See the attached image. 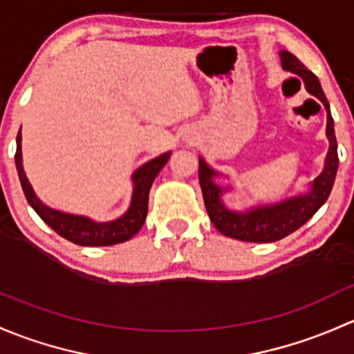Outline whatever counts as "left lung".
<instances>
[{"instance_id":"8db88e82","label":"left lung","mask_w":354,"mask_h":354,"mask_svg":"<svg viewBox=\"0 0 354 354\" xmlns=\"http://www.w3.org/2000/svg\"><path fill=\"white\" fill-rule=\"evenodd\" d=\"M279 57H281L283 69L300 76L307 92L319 98L326 107V136L329 140V150H327L322 172L308 184V191L305 194L291 196V198L283 199L279 203L261 204V206L247 207L242 211L230 209L223 203V194L232 191V185H225V187L218 185L214 178L223 176L211 169L206 160L199 156V184H201L204 206L209 214V220L223 235L232 236L235 240H242V242H276V240L285 239L286 235L307 223L329 198L334 180H336L337 167H339L334 121L333 115H330L329 102L324 95L319 78L288 50H281Z\"/></svg>"}]
</instances>
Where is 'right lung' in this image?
<instances>
[{
  "label": "right lung",
  "mask_w": 354,
  "mask_h": 354,
  "mask_svg": "<svg viewBox=\"0 0 354 354\" xmlns=\"http://www.w3.org/2000/svg\"><path fill=\"white\" fill-rule=\"evenodd\" d=\"M172 151H167L163 155L156 156L150 162L143 163L140 169H136L131 176L133 180V194H131L129 207L126 213L112 221H95L88 216L82 214L64 213V211L54 209L44 204L35 194L34 187L28 182L24 170V162H21V133L17 136V153H15V165H17L18 177H20L21 189L27 198L28 204L35 209V213L42 218L44 223L49 225L54 232L59 233L63 239L76 245L85 247H105L115 245V243L126 242L133 239L143 227L148 213V196L155 177L158 176L160 170L169 162Z\"/></svg>",
  "instance_id": "add662e5"
}]
</instances>
